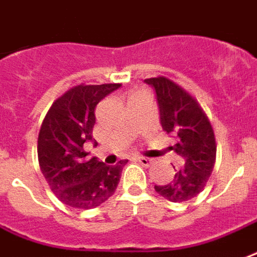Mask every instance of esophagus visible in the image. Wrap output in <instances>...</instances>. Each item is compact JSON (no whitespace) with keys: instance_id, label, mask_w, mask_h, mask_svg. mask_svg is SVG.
<instances>
[{"instance_id":"obj_1","label":"esophagus","mask_w":257,"mask_h":257,"mask_svg":"<svg viewBox=\"0 0 257 257\" xmlns=\"http://www.w3.org/2000/svg\"><path fill=\"white\" fill-rule=\"evenodd\" d=\"M137 160L141 163L144 167H151L152 164L155 163V160H153V159H151V157H138Z\"/></svg>"}]
</instances>
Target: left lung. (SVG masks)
<instances>
[{
  "instance_id": "8db88e82",
  "label": "left lung",
  "mask_w": 257,
  "mask_h": 257,
  "mask_svg": "<svg viewBox=\"0 0 257 257\" xmlns=\"http://www.w3.org/2000/svg\"><path fill=\"white\" fill-rule=\"evenodd\" d=\"M156 90L163 130L177 138L171 149L183 159V167L168 185L156 186L160 196L182 203L203 192L216 160L215 133L198 101L166 76L145 79Z\"/></svg>"
}]
</instances>
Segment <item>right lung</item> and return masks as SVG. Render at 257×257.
I'll use <instances>...</instances> for the list:
<instances>
[{
	"instance_id": "1",
	"label": "right lung",
	"mask_w": 257,
	"mask_h": 257,
	"mask_svg": "<svg viewBox=\"0 0 257 257\" xmlns=\"http://www.w3.org/2000/svg\"><path fill=\"white\" fill-rule=\"evenodd\" d=\"M120 83L78 85L54 101L38 136V162L50 190L69 207L91 209L115 193L128 160L106 166L83 149L93 140L95 106Z\"/></svg>"
}]
</instances>
